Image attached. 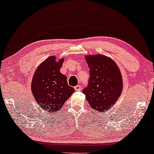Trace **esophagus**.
I'll return each instance as SVG.
<instances>
[{"label": "esophagus", "instance_id": "obj_1", "mask_svg": "<svg viewBox=\"0 0 154 154\" xmlns=\"http://www.w3.org/2000/svg\"><path fill=\"white\" fill-rule=\"evenodd\" d=\"M74 89H75V91H80L81 90V86H80V85H77V86H75V87H74Z\"/></svg>", "mask_w": 154, "mask_h": 154}]
</instances>
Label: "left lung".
<instances>
[{"label": "left lung", "instance_id": "1", "mask_svg": "<svg viewBox=\"0 0 154 154\" xmlns=\"http://www.w3.org/2000/svg\"><path fill=\"white\" fill-rule=\"evenodd\" d=\"M86 60L90 77L82 93L91 107L103 112L112 107L122 94V74L115 63L104 55L87 56Z\"/></svg>", "mask_w": 154, "mask_h": 154}]
</instances>
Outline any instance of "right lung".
Returning a JSON list of instances; mask_svg holds the SVG:
<instances>
[{"instance_id":"right-lung-1","label":"right lung","mask_w":154,"mask_h":154,"mask_svg":"<svg viewBox=\"0 0 154 154\" xmlns=\"http://www.w3.org/2000/svg\"><path fill=\"white\" fill-rule=\"evenodd\" d=\"M63 59L57 61L51 56L37 67L31 83L32 93L35 101L48 114H54L63 106L75 91L67 84L66 75L60 72Z\"/></svg>"}]
</instances>
